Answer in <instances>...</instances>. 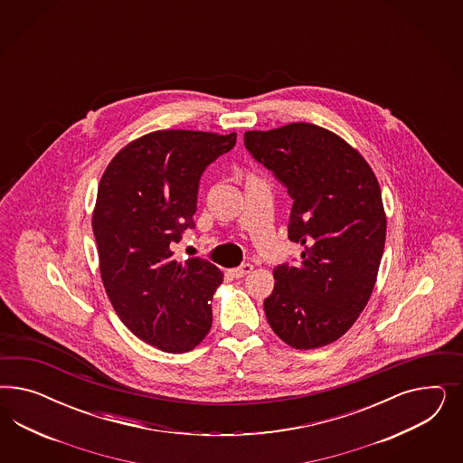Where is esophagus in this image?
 Instances as JSON below:
<instances>
[{
    "label": "esophagus",
    "mask_w": 463,
    "mask_h": 463,
    "mask_svg": "<svg viewBox=\"0 0 463 463\" xmlns=\"http://www.w3.org/2000/svg\"><path fill=\"white\" fill-rule=\"evenodd\" d=\"M252 265L250 263H244V265H241L239 268H232V269H229L227 273H229V277L231 279H242V277H246L248 273H251Z\"/></svg>",
    "instance_id": "1"
}]
</instances>
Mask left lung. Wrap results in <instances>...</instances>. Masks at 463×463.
I'll use <instances>...</instances> for the list:
<instances>
[{
  "mask_svg": "<svg viewBox=\"0 0 463 463\" xmlns=\"http://www.w3.org/2000/svg\"><path fill=\"white\" fill-rule=\"evenodd\" d=\"M246 149L280 180L294 205L288 239L298 265L273 269L268 324L295 350L343 336L373 292L387 217L375 173L337 134L307 122L244 132Z\"/></svg>",
  "mask_w": 463,
  "mask_h": 463,
  "instance_id": "8db88e82",
  "label": "left lung"
}]
</instances>
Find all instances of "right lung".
Here are the masks:
<instances>
[{"label":"right lung","instance_id":"1","mask_svg":"<svg viewBox=\"0 0 463 463\" xmlns=\"http://www.w3.org/2000/svg\"><path fill=\"white\" fill-rule=\"evenodd\" d=\"M236 144V132L156 130L128 142L105 169L93 211L99 275L120 321L166 353L209 335L222 271L200 258L173 260L171 242L194 229L203 169Z\"/></svg>","mask_w":463,"mask_h":463}]
</instances>
